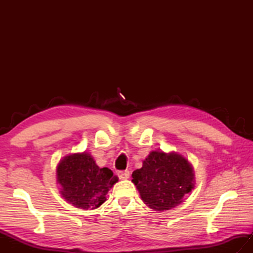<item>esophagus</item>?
Returning <instances> with one entry per match:
<instances>
[{
	"label": "esophagus",
	"mask_w": 253,
	"mask_h": 253,
	"mask_svg": "<svg viewBox=\"0 0 253 253\" xmlns=\"http://www.w3.org/2000/svg\"><path fill=\"white\" fill-rule=\"evenodd\" d=\"M129 170H122V171H118V177H120L121 179H128L129 178Z\"/></svg>",
	"instance_id": "obj_1"
}]
</instances>
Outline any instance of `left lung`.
Instances as JSON below:
<instances>
[{
  "instance_id": "1",
  "label": "left lung",
  "mask_w": 253,
  "mask_h": 253,
  "mask_svg": "<svg viewBox=\"0 0 253 253\" xmlns=\"http://www.w3.org/2000/svg\"><path fill=\"white\" fill-rule=\"evenodd\" d=\"M131 176L142 201L155 211L177 207L195 187L191 164L176 152H150Z\"/></svg>"
}]
</instances>
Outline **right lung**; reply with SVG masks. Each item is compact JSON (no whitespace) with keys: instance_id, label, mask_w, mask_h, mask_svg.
Instances as JSON below:
<instances>
[{"instance_id":"add662e5","label":"right lung","mask_w":253,"mask_h":253,"mask_svg":"<svg viewBox=\"0 0 253 253\" xmlns=\"http://www.w3.org/2000/svg\"><path fill=\"white\" fill-rule=\"evenodd\" d=\"M61 195L68 203L83 210H93L106 201V195L118 177L113 171L95 164L87 152L64 157L56 168Z\"/></svg>"}]
</instances>
